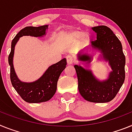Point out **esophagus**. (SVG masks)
<instances>
[{
  "instance_id": "obj_1",
  "label": "esophagus",
  "mask_w": 132,
  "mask_h": 132,
  "mask_svg": "<svg viewBox=\"0 0 132 132\" xmlns=\"http://www.w3.org/2000/svg\"><path fill=\"white\" fill-rule=\"evenodd\" d=\"M66 61H67L68 65L72 64L73 62H74V58L72 56H70V55H68V56H66Z\"/></svg>"
}]
</instances>
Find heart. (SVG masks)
Returning <instances> with one entry per match:
<instances>
[{
  "instance_id": "b5f03b06",
  "label": "heart",
  "mask_w": 132,
  "mask_h": 132,
  "mask_svg": "<svg viewBox=\"0 0 132 132\" xmlns=\"http://www.w3.org/2000/svg\"><path fill=\"white\" fill-rule=\"evenodd\" d=\"M68 38L72 41H76L78 40L80 37V44H85L87 40V36L84 34V33L81 31H72L68 33Z\"/></svg>"
}]
</instances>
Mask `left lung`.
<instances>
[{
  "label": "left lung",
  "mask_w": 132,
  "mask_h": 132,
  "mask_svg": "<svg viewBox=\"0 0 132 132\" xmlns=\"http://www.w3.org/2000/svg\"><path fill=\"white\" fill-rule=\"evenodd\" d=\"M97 34L96 40L92 41L93 48L101 50L103 57L109 60L112 69L109 78L104 82L96 80L91 71L74 65L78 81L80 94L87 101L95 103H104L114 99L125 80L126 57L122 45L110 28L106 26L92 28ZM79 60L90 62L91 57L86 54H78Z\"/></svg>",
  "instance_id": "obj_1"
}]
</instances>
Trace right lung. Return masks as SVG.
Returning <instances> with one entry per match:
<instances>
[{"mask_svg":"<svg viewBox=\"0 0 132 132\" xmlns=\"http://www.w3.org/2000/svg\"><path fill=\"white\" fill-rule=\"evenodd\" d=\"M47 25L38 27L26 26L22 29L14 38L11 44V51L9 56V63L11 66V81L17 93L25 102L28 103H40L46 102L53 97L57 88L59 76L66 66V58L50 66L40 78L31 83L20 82L14 70L12 59L16 43L19 38L25 35L42 36L46 33Z\"/></svg>","mask_w":132,"mask_h":132,"instance_id":"1","label":"right lung"}]
</instances>
